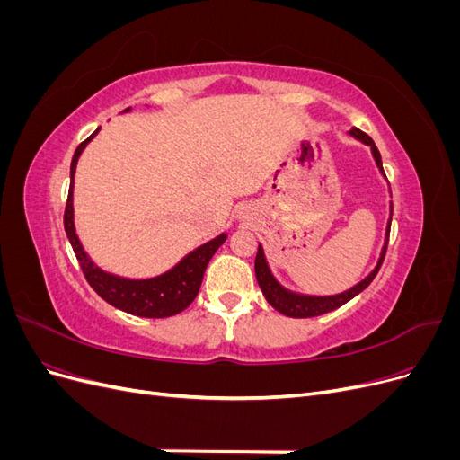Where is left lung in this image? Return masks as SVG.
I'll use <instances>...</instances> for the list:
<instances>
[{
  "mask_svg": "<svg viewBox=\"0 0 460 460\" xmlns=\"http://www.w3.org/2000/svg\"><path fill=\"white\" fill-rule=\"evenodd\" d=\"M349 136L355 137V140L363 142L365 146H370L372 151V157L376 166H378L380 174L385 178L384 174V166H382V157H380V151L376 147V144L372 142V137L365 132H360L358 128H351ZM392 213H394V205L389 203V218H387V226H385V240L382 245V252L378 261H376V267L368 272V276H365L363 280L358 284H355L353 288L341 291V294L336 296H309V294H299V291H291L286 286H282L280 282L276 280V276L272 274L267 257H264V249L259 243V252L255 257V276H257V284L262 291L264 299L269 301V305H272V309H276L278 313H282L286 316L291 318H311V316H320L324 313L330 311H336L341 305H345L347 301H351L355 296H358L360 291H363L372 280L374 276L378 274L380 267H382V261L385 255V247H387V238H389V225H392Z\"/></svg>",
  "mask_w": 460,
  "mask_h": 460,
  "instance_id": "8db88e82",
  "label": "left lung"
}]
</instances>
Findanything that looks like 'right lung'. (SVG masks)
I'll use <instances>...</instances> for the list:
<instances>
[{
  "instance_id": "1",
  "label": "right lung",
  "mask_w": 460,
  "mask_h": 460,
  "mask_svg": "<svg viewBox=\"0 0 460 460\" xmlns=\"http://www.w3.org/2000/svg\"><path fill=\"white\" fill-rule=\"evenodd\" d=\"M128 111L130 107L124 109L122 113H128ZM97 132H100V128L90 137H86L75 151L71 161V188H68V199L65 207V232L80 262V269L84 272L86 280L93 288L95 294L119 311L142 318H166L182 313L196 299L208 261H211L217 249L226 242L228 235L226 232L218 234L217 238L205 242L203 245L184 255L172 269L151 278H124L97 267L78 240L73 207L76 163L82 151L86 149V146L93 140Z\"/></svg>"
}]
</instances>
